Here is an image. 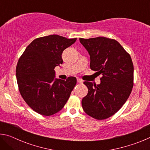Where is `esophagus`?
Masks as SVG:
<instances>
[{"mask_svg": "<svg viewBox=\"0 0 150 150\" xmlns=\"http://www.w3.org/2000/svg\"><path fill=\"white\" fill-rule=\"evenodd\" d=\"M77 82L79 83H83V81L82 80V79H79V78H77Z\"/></svg>", "mask_w": 150, "mask_h": 150, "instance_id": "obj_1", "label": "esophagus"}]
</instances>
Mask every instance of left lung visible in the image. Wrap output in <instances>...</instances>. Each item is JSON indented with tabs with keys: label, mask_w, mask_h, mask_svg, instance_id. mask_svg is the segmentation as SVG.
Here are the masks:
<instances>
[{
	"label": "left lung",
	"mask_w": 150,
	"mask_h": 150,
	"mask_svg": "<svg viewBox=\"0 0 150 150\" xmlns=\"http://www.w3.org/2000/svg\"><path fill=\"white\" fill-rule=\"evenodd\" d=\"M90 55L91 69L102 74L96 85L85 81L88 93L82 99L83 110L97 120L115 115L128 99L134 85L130 55L115 40L105 37L79 38Z\"/></svg>",
	"instance_id": "1"
}]
</instances>
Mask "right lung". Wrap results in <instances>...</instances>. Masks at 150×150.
Listing matches in <instances>:
<instances>
[{"label":"right lung","mask_w":150,"mask_h":150,"mask_svg":"<svg viewBox=\"0 0 150 150\" xmlns=\"http://www.w3.org/2000/svg\"><path fill=\"white\" fill-rule=\"evenodd\" d=\"M59 35L34 40L17 63L16 72L20 93L33 110L50 116L62 110L77 83L75 77L55 78V67L63 63V50L75 42Z\"/></svg>","instance_id":"right-lung-1"}]
</instances>
